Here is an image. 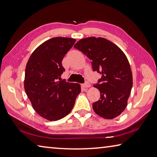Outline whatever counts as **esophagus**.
I'll list each match as a JSON object with an SVG mask.
<instances>
[{"instance_id": "34e87169", "label": "esophagus", "mask_w": 157, "mask_h": 157, "mask_svg": "<svg viewBox=\"0 0 157 157\" xmlns=\"http://www.w3.org/2000/svg\"><path fill=\"white\" fill-rule=\"evenodd\" d=\"M82 86H83L85 88H87V87H90L91 86V85H90V82H85V83H84L83 85H82Z\"/></svg>"}]
</instances>
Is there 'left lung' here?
<instances>
[{"mask_svg":"<svg viewBox=\"0 0 157 157\" xmlns=\"http://www.w3.org/2000/svg\"><path fill=\"white\" fill-rule=\"evenodd\" d=\"M91 59L94 71L102 75L94 87L100 92L93 103L95 113L105 119H113L124 111L132 86V75L128 59L119 47L103 37H91L75 45Z\"/></svg>","mask_w":157,"mask_h":157,"instance_id":"1","label":"left lung"}]
</instances>
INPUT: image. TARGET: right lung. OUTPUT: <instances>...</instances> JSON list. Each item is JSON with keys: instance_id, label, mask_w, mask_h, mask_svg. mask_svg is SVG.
<instances>
[{"instance_id": "right-lung-1", "label": "right lung", "mask_w": 157, "mask_h": 157, "mask_svg": "<svg viewBox=\"0 0 157 157\" xmlns=\"http://www.w3.org/2000/svg\"><path fill=\"white\" fill-rule=\"evenodd\" d=\"M75 42L73 38L53 37L38 46L26 63V95L37 114L49 121L69 114L81 92L78 83L60 81L65 71L62 60Z\"/></svg>"}]
</instances>
